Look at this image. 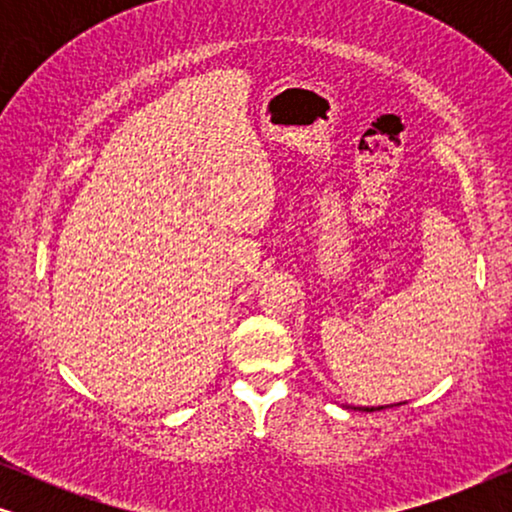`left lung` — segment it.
<instances>
[{
  "mask_svg": "<svg viewBox=\"0 0 512 512\" xmlns=\"http://www.w3.org/2000/svg\"><path fill=\"white\" fill-rule=\"evenodd\" d=\"M396 405H401V403H396ZM384 408H389V405H373V408H354V410H361V412H375V410H384Z\"/></svg>",
  "mask_w": 512,
  "mask_h": 512,
  "instance_id": "8db88e82",
  "label": "left lung"
}]
</instances>
